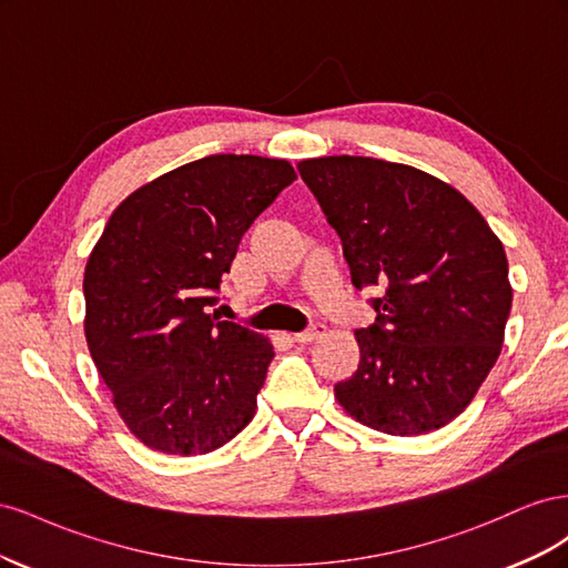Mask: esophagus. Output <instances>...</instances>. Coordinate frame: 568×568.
<instances>
[{
    "instance_id": "34e87169",
    "label": "esophagus",
    "mask_w": 568,
    "mask_h": 568,
    "mask_svg": "<svg viewBox=\"0 0 568 568\" xmlns=\"http://www.w3.org/2000/svg\"><path fill=\"white\" fill-rule=\"evenodd\" d=\"M324 332H326L324 324H313V326H307L305 332L294 334V341H298V343H311V341H317L320 336H324Z\"/></svg>"
}]
</instances>
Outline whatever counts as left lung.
Returning <instances> with one entry per match:
<instances>
[{"label":"left lung","instance_id":"8db88e82","mask_svg":"<svg viewBox=\"0 0 568 568\" xmlns=\"http://www.w3.org/2000/svg\"><path fill=\"white\" fill-rule=\"evenodd\" d=\"M341 236L355 288L379 286L359 365L334 386L351 417L390 436L450 424L486 382L511 307L507 255L457 189L367 156L298 163Z\"/></svg>","mask_w":568,"mask_h":568}]
</instances>
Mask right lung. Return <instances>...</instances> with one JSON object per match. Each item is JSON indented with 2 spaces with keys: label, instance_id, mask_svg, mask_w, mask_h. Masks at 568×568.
I'll return each mask as SVG.
<instances>
[{
  "label": "right lung",
  "instance_id": "right-lung-1",
  "mask_svg": "<svg viewBox=\"0 0 568 568\" xmlns=\"http://www.w3.org/2000/svg\"><path fill=\"white\" fill-rule=\"evenodd\" d=\"M294 180L286 161L215 153L136 189L106 222L84 267V336L149 448L205 455L253 419L272 343L209 311L242 236Z\"/></svg>",
  "mask_w": 568,
  "mask_h": 568
}]
</instances>
